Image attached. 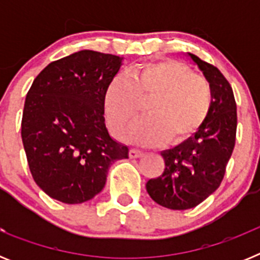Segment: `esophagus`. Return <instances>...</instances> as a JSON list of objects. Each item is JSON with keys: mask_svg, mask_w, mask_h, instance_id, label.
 <instances>
[{"mask_svg": "<svg viewBox=\"0 0 260 260\" xmlns=\"http://www.w3.org/2000/svg\"><path fill=\"white\" fill-rule=\"evenodd\" d=\"M144 155L143 151H139V150H135V148H132V150L128 151V156L130 158H138V157H142Z\"/></svg>", "mask_w": 260, "mask_h": 260, "instance_id": "esophagus-1", "label": "esophagus"}]
</instances>
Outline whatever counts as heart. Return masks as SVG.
Returning a JSON list of instances; mask_svg holds the SVG:
<instances>
[{
    "instance_id": "b5f03b06",
    "label": "heart",
    "mask_w": 260,
    "mask_h": 260,
    "mask_svg": "<svg viewBox=\"0 0 260 260\" xmlns=\"http://www.w3.org/2000/svg\"><path fill=\"white\" fill-rule=\"evenodd\" d=\"M213 93L206 78L173 59L141 63L125 78L110 80L104 92V113L110 130L125 139L147 103V117L133 128L130 139L142 144L189 141L206 123Z\"/></svg>"
}]
</instances>
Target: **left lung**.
I'll use <instances>...</instances> for the list:
<instances>
[{
    "label": "left lung",
    "mask_w": 260,
    "mask_h": 260,
    "mask_svg": "<svg viewBox=\"0 0 260 260\" xmlns=\"http://www.w3.org/2000/svg\"><path fill=\"white\" fill-rule=\"evenodd\" d=\"M203 71L213 93L207 121L194 137L161 152L165 169L146 189L157 204L169 210H189L208 198L221 183L233 152L237 105L233 89L217 68L189 53Z\"/></svg>",
    "instance_id": "obj_1"
}]
</instances>
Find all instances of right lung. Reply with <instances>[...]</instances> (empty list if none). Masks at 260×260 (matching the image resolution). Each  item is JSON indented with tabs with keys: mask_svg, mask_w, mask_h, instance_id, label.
Masks as SVG:
<instances>
[{
	"mask_svg": "<svg viewBox=\"0 0 260 260\" xmlns=\"http://www.w3.org/2000/svg\"><path fill=\"white\" fill-rule=\"evenodd\" d=\"M122 58L80 50L50 62L27 92L22 142L29 171L50 198L66 204L92 199L110 165L128 148L105 127L104 92Z\"/></svg>",
	"mask_w": 260,
	"mask_h": 260,
	"instance_id": "1",
	"label": "right lung"
}]
</instances>
